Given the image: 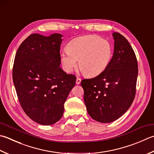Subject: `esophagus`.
Instances as JSON below:
<instances>
[{
    "instance_id": "obj_1",
    "label": "esophagus",
    "mask_w": 154,
    "mask_h": 154,
    "mask_svg": "<svg viewBox=\"0 0 154 154\" xmlns=\"http://www.w3.org/2000/svg\"><path fill=\"white\" fill-rule=\"evenodd\" d=\"M81 78L77 77V79H76V84H77V85H79V84H80V83H81Z\"/></svg>"
}]
</instances>
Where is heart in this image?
Instances as JSON below:
<instances>
[{
    "mask_svg": "<svg viewBox=\"0 0 154 154\" xmlns=\"http://www.w3.org/2000/svg\"><path fill=\"white\" fill-rule=\"evenodd\" d=\"M113 53V47L109 41L97 35H89L69 41L67 49L61 51L60 58L67 72L73 71L79 60L81 71L87 76L94 77L108 67Z\"/></svg>",
    "mask_w": 154,
    "mask_h": 154,
    "instance_id": "1",
    "label": "heart"
}]
</instances>
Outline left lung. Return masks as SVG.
Returning a JSON list of instances; mask_svg holds the SVG:
<instances>
[{
	"mask_svg": "<svg viewBox=\"0 0 154 154\" xmlns=\"http://www.w3.org/2000/svg\"><path fill=\"white\" fill-rule=\"evenodd\" d=\"M113 37L114 52L108 67L97 77L81 82L87 113L101 123L112 122L123 116L136 92V56L123 35L113 32Z\"/></svg>",
	"mask_w": 154,
	"mask_h": 154,
	"instance_id": "8db88e82",
	"label": "left lung"
}]
</instances>
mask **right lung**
I'll use <instances>...</instances> for the list:
<instances>
[{"instance_id":"add662e5","label":"right lung","mask_w":154,"mask_h":154,"mask_svg":"<svg viewBox=\"0 0 154 154\" xmlns=\"http://www.w3.org/2000/svg\"><path fill=\"white\" fill-rule=\"evenodd\" d=\"M62 35L32 34L15 55L13 79L20 104L32 121L52 125L61 118L64 103L76 81L59 67Z\"/></svg>"}]
</instances>
